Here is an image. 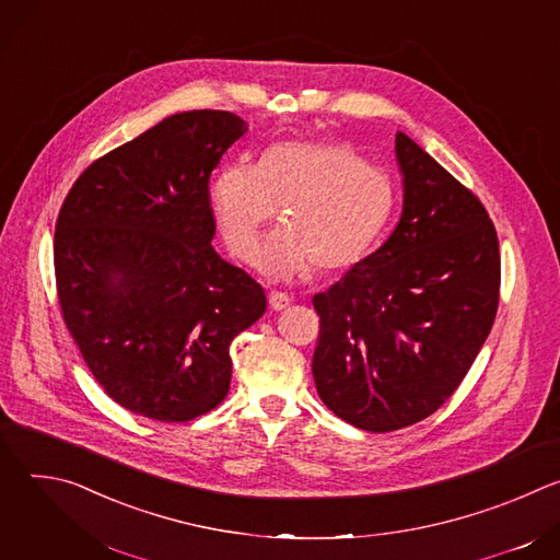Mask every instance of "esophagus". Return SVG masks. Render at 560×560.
<instances>
[{
  "instance_id": "1",
  "label": "esophagus",
  "mask_w": 560,
  "mask_h": 560,
  "mask_svg": "<svg viewBox=\"0 0 560 560\" xmlns=\"http://www.w3.org/2000/svg\"><path fill=\"white\" fill-rule=\"evenodd\" d=\"M268 301H270V307L272 310H285L292 305V296L285 294V292H279V290H272L268 294Z\"/></svg>"
}]
</instances>
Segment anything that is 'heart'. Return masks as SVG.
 Returning <instances> with one entry per match:
<instances>
[{"label": "heart", "mask_w": 560, "mask_h": 560, "mask_svg": "<svg viewBox=\"0 0 560 560\" xmlns=\"http://www.w3.org/2000/svg\"><path fill=\"white\" fill-rule=\"evenodd\" d=\"M210 208L228 248L244 264L259 257L264 228L281 206L285 223L268 238L261 268L292 279L312 264L337 272L361 261L394 212V184L343 143L270 145L259 166L225 164L210 182Z\"/></svg>", "instance_id": "b5f03b06"}]
</instances>
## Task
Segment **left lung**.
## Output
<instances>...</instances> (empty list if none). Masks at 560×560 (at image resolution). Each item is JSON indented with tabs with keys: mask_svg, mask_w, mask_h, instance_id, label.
<instances>
[{
	"mask_svg": "<svg viewBox=\"0 0 560 560\" xmlns=\"http://www.w3.org/2000/svg\"><path fill=\"white\" fill-rule=\"evenodd\" d=\"M404 212L387 242L312 305L322 401L368 432L434 415L483 348L499 307L501 255L478 197L396 132Z\"/></svg>",
	"mask_w": 560,
	"mask_h": 560,
	"instance_id": "1",
	"label": "left lung"
}]
</instances>
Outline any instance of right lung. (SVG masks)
<instances>
[{
  "mask_svg": "<svg viewBox=\"0 0 560 560\" xmlns=\"http://www.w3.org/2000/svg\"><path fill=\"white\" fill-rule=\"evenodd\" d=\"M244 132L225 110L166 117L91 164L59 210L66 328L104 392L145 419L217 408L232 339L266 312L264 288L210 244V173Z\"/></svg>",
  "mask_w": 560,
  "mask_h": 560,
  "instance_id": "obj_1",
  "label": "right lung"
}]
</instances>
